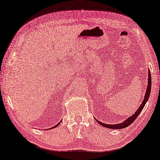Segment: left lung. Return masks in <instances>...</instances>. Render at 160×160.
Returning <instances> with one entry per match:
<instances>
[{
  "label": "left lung",
  "mask_w": 160,
  "mask_h": 160,
  "mask_svg": "<svg viewBox=\"0 0 160 160\" xmlns=\"http://www.w3.org/2000/svg\"><path fill=\"white\" fill-rule=\"evenodd\" d=\"M148 75H148V85H147V92H146V93H145L144 98V100H143L142 103L141 104V106H139V108L137 109V111H136V113L133 114V116H130L129 118L126 119V120L123 121V123H118V124H113V125L106 124V123H101V121H98L97 120L98 122L101 125L104 126V127L109 128H113V129H116V128H123L127 127V126H128L129 125L132 124V123L133 122V121H135V119L138 117V116L139 115L140 112H141L142 111V109L144 108L145 104H146L147 101H148V98H149V95H150V92H151V85H152L151 72H150V71H149Z\"/></svg>",
  "instance_id": "1"
}]
</instances>
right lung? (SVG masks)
Listing matches in <instances>:
<instances>
[{"label": "right lung", "instance_id": "obj_1", "mask_svg": "<svg viewBox=\"0 0 160 160\" xmlns=\"http://www.w3.org/2000/svg\"><path fill=\"white\" fill-rule=\"evenodd\" d=\"M59 123H58V124H57V125H56V126H54V127H52V128H55V127H57V126H58V125H59Z\"/></svg>", "mask_w": 160, "mask_h": 160}]
</instances>
